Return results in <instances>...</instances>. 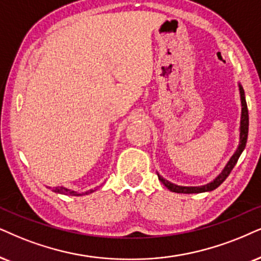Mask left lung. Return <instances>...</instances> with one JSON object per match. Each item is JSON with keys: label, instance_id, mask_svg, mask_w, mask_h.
I'll return each mask as SVG.
<instances>
[{"label": "left lung", "instance_id": "obj_1", "mask_svg": "<svg viewBox=\"0 0 261 261\" xmlns=\"http://www.w3.org/2000/svg\"><path fill=\"white\" fill-rule=\"evenodd\" d=\"M239 88H240V96H241V106H242V112H241V124H240V144L239 147H237L235 154L230 158L229 163H227L226 166L224 167L222 173H219V176L216 177V179H213L211 183L204 184V186H200V187L177 186V184H173L169 182V180H166L165 178H163L159 173H158L159 180L167 188V189L173 191V193H183V194H195V193H204V191H212L216 189V188H218L220 184L226 179L230 172H231L233 167H235L237 160H239L240 155L242 154L243 149L246 148L247 137H248V125H249L248 108H247L245 90H243L242 85L241 84H239Z\"/></svg>", "mask_w": 261, "mask_h": 261}]
</instances>
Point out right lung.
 Returning <instances> with one entry per match:
<instances>
[{
  "mask_svg": "<svg viewBox=\"0 0 261 261\" xmlns=\"http://www.w3.org/2000/svg\"><path fill=\"white\" fill-rule=\"evenodd\" d=\"M95 189H96V188H95ZM95 189H90V190H88V191H84V193H77V191L67 189V188H65V187H57L54 189V191H55V193H58V194H64V195L81 196V195H87V194H89V193H92V191H94Z\"/></svg>",
  "mask_w": 261,
  "mask_h": 261,
  "instance_id": "add662e5",
  "label": "right lung"
}]
</instances>
